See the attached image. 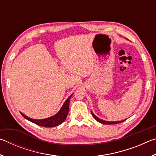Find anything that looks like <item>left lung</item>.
<instances>
[{
	"label": "left lung",
	"mask_w": 156,
	"mask_h": 156,
	"mask_svg": "<svg viewBox=\"0 0 156 156\" xmlns=\"http://www.w3.org/2000/svg\"><path fill=\"white\" fill-rule=\"evenodd\" d=\"M92 115H93V117L96 119L98 122H99L100 123L102 124H104V125H115V124H118V123H120V122H122L123 121L125 120H122V121H118V122H108V121H105V120H101L100 119V118H98V117H96V115H95L93 113H92V112H91Z\"/></svg>",
	"instance_id": "left-lung-1"
}]
</instances>
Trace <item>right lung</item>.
Returning <instances> with one entry per match:
<instances>
[{
  "label": "right lung",
  "mask_w": 156,
  "mask_h": 156,
  "mask_svg": "<svg viewBox=\"0 0 156 156\" xmlns=\"http://www.w3.org/2000/svg\"><path fill=\"white\" fill-rule=\"evenodd\" d=\"M73 94L71 95L70 96H69L67 100L65 102V103L63 104L62 107L59 112L52 117H50L49 118H46V119L43 120H35V119H31V118L27 117L23 113H20L23 117L25 119L30 120V122H32L36 124L39 126H44V127H54V126H56L58 125H60L66 120V118L67 117L68 113H69V101L70 98L72 97Z\"/></svg>",
  "instance_id": "right-lung-1"
}]
</instances>
